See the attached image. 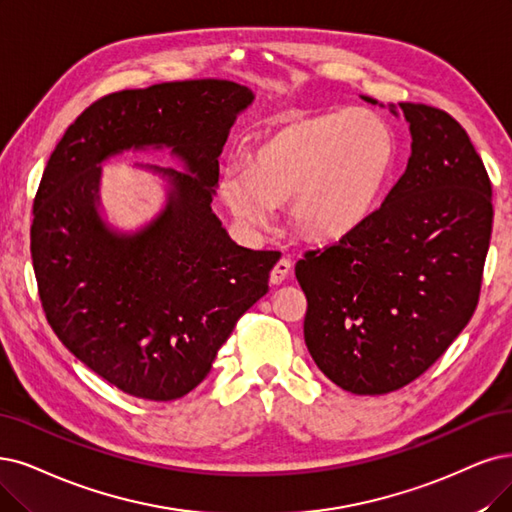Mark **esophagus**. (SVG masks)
<instances>
[{"instance_id":"esophagus-1","label":"esophagus","mask_w":512,"mask_h":512,"mask_svg":"<svg viewBox=\"0 0 512 512\" xmlns=\"http://www.w3.org/2000/svg\"><path fill=\"white\" fill-rule=\"evenodd\" d=\"M289 272H291V261L280 259L270 272V282H272V285H280V282L289 276Z\"/></svg>"}]
</instances>
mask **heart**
Masks as SVG:
<instances>
[{"mask_svg": "<svg viewBox=\"0 0 512 512\" xmlns=\"http://www.w3.org/2000/svg\"><path fill=\"white\" fill-rule=\"evenodd\" d=\"M396 154L390 124L371 109L297 118L251 154L249 168H230L223 198L244 225L263 230L274 204L289 200L301 234L344 236L380 198Z\"/></svg>", "mask_w": 512, "mask_h": 512, "instance_id": "obj_1", "label": "heart"}]
</instances>
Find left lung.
I'll list each match as a JSON object with an SVG mask.
<instances>
[{
    "label": "left lung",
    "mask_w": 512,
    "mask_h": 512,
    "mask_svg": "<svg viewBox=\"0 0 512 512\" xmlns=\"http://www.w3.org/2000/svg\"><path fill=\"white\" fill-rule=\"evenodd\" d=\"M399 107L411 132L403 177L377 211L295 266L308 297L306 346L352 394L399 390L451 346L477 308L494 221L466 130L443 109Z\"/></svg>",
    "instance_id": "1"
}]
</instances>
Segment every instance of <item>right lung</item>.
I'll list each match as a JSON object with an SVG mask.
<instances>
[{"label":"right lung","mask_w":512,"mask_h":512,"mask_svg":"<svg viewBox=\"0 0 512 512\" xmlns=\"http://www.w3.org/2000/svg\"><path fill=\"white\" fill-rule=\"evenodd\" d=\"M253 92L227 80L120 90L82 111L54 147L33 202L31 259L48 323L111 386L175 401L213 367L238 318L268 293L276 251L238 246L211 202L219 156ZM168 146L186 173L143 231L113 233L98 213L100 162Z\"/></svg>","instance_id":"right-lung-1"}]
</instances>
